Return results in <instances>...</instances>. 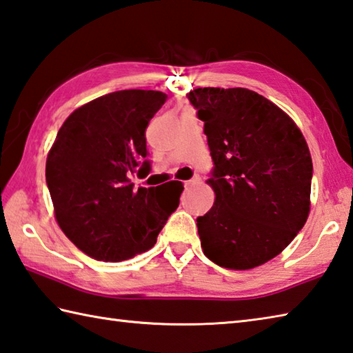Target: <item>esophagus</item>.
<instances>
[{
    "instance_id": "esophagus-1",
    "label": "esophagus",
    "mask_w": 353,
    "mask_h": 353,
    "mask_svg": "<svg viewBox=\"0 0 353 353\" xmlns=\"http://www.w3.org/2000/svg\"><path fill=\"white\" fill-rule=\"evenodd\" d=\"M199 182H201V177L194 176V177H191L190 181L185 182V185H187V187H193V185H196V183H199Z\"/></svg>"
}]
</instances>
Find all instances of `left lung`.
<instances>
[{
	"mask_svg": "<svg viewBox=\"0 0 353 353\" xmlns=\"http://www.w3.org/2000/svg\"><path fill=\"white\" fill-rule=\"evenodd\" d=\"M190 103L203 121L216 201L197 217L203 254L248 270L273 259L304 227L313 165L299 128L245 88H197Z\"/></svg>",
	"mask_w": 353,
	"mask_h": 353,
	"instance_id": "obj_1",
	"label": "left lung"
}]
</instances>
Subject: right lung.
I'll return each mask as SVG.
<instances>
[{
	"label": "right lung",
	"mask_w": 353,
	"mask_h": 353,
	"mask_svg": "<svg viewBox=\"0 0 353 353\" xmlns=\"http://www.w3.org/2000/svg\"><path fill=\"white\" fill-rule=\"evenodd\" d=\"M160 91L128 89L75 110L46 160V183L60 228L99 261H125L154 245L179 207L182 183L134 190L130 176L151 170L145 130L166 101Z\"/></svg>",
	"instance_id": "1"
}]
</instances>
